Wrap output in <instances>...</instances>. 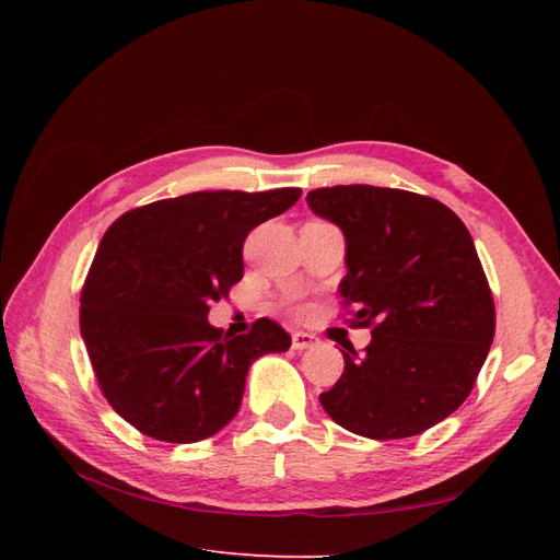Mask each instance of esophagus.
Listing matches in <instances>:
<instances>
[{"mask_svg": "<svg viewBox=\"0 0 560 560\" xmlns=\"http://www.w3.org/2000/svg\"><path fill=\"white\" fill-rule=\"evenodd\" d=\"M317 346V336L308 334V331H294L292 334V348L294 350H308V348H315Z\"/></svg>", "mask_w": 560, "mask_h": 560, "instance_id": "34e87169", "label": "esophagus"}]
</instances>
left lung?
<instances>
[{"mask_svg":"<svg viewBox=\"0 0 560 560\" xmlns=\"http://www.w3.org/2000/svg\"><path fill=\"white\" fill-rule=\"evenodd\" d=\"M308 208L343 231L348 273L338 284L366 352L346 369L322 409L366 439L434 428L474 387L495 336V306L467 226L444 202L350 184L315 189Z\"/></svg>","mask_w":560,"mask_h":560,"instance_id":"8db88e82","label":"left lung"}]
</instances>
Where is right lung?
Segmentation results:
<instances>
[{
  "mask_svg": "<svg viewBox=\"0 0 560 560\" xmlns=\"http://www.w3.org/2000/svg\"><path fill=\"white\" fill-rule=\"evenodd\" d=\"M301 189L196 191L130 210L107 229L81 292V338L112 409L167 444L217 434L241 409L249 366L284 352L273 319L224 336L210 303L243 278L247 233Z\"/></svg>",
  "mask_w": 560,
  "mask_h": 560,
  "instance_id": "add662e5",
  "label": "right lung"
}]
</instances>
